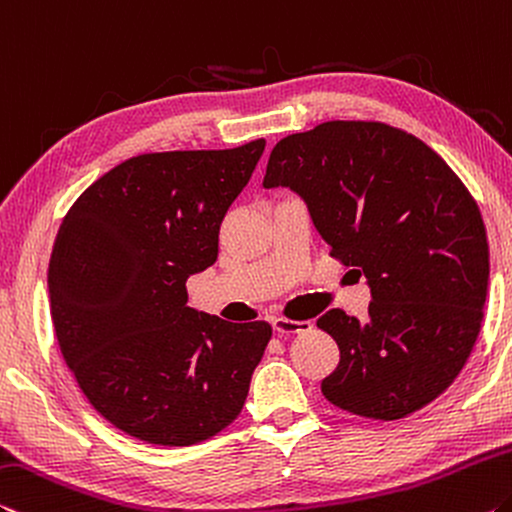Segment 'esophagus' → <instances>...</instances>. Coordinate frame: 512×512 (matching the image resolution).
<instances>
[{
  "instance_id": "esophagus-1",
  "label": "esophagus",
  "mask_w": 512,
  "mask_h": 512,
  "mask_svg": "<svg viewBox=\"0 0 512 512\" xmlns=\"http://www.w3.org/2000/svg\"><path fill=\"white\" fill-rule=\"evenodd\" d=\"M272 326L279 335H295L313 329V324L308 320H288V317H274Z\"/></svg>"
}]
</instances>
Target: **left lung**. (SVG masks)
<instances>
[{"instance_id": "1", "label": "left lung", "mask_w": 512, "mask_h": 512, "mask_svg": "<svg viewBox=\"0 0 512 512\" xmlns=\"http://www.w3.org/2000/svg\"><path fill=\"white\" fill-rule=\"evenodd\" d=\"M263 186L301 195L329 254L372 288L365 320H317L340 349L322 395L381 422L438 399L479 338L490 276L479 204L445 158L385 122L331 120L276 142Z\"/></svg>"}]
</instances>
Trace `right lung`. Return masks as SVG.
<instances>
[{
	"label": "right lung",
	"mask_w": 512,
	"mask_h": 512,
	"mask_svg": "<svg viewBox=\"0 0 512 512\" xmlns=\"http://www.w3.org/2000/svg\"><path fill=\"white\" fill-rule=\"evenodd\" d=\"M265 149L140 154L81 192L49 258L58 347L104 420L161 447L224 431L245 406L272 326L186 306L220 224Z\"/></svg>",
	"instance_id": "1"
}]
</instances>
